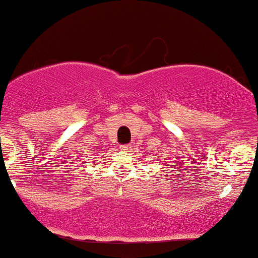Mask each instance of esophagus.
<instances>
[{"mask_svg": "<svg viewBox=\"0 0 258 258\" xmlns=\"http://www.w3.org/2000/svg\"><path fill=\"white\" fill-rule=\"evenodd\" d=\"M121 150H122L123 153H130V151L132 150V148H131V145H130V144L122 145V147H121Z\"/></svg>", "mask_w": 258, "mask_h": 258, "instance_id": "esophagus-1", "label": "esophagus"}]
</instances>
